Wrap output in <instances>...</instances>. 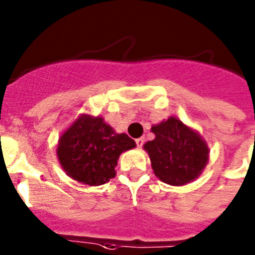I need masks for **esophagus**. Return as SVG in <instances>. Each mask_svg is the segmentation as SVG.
Returning <instances> with one entry per match:
<instances>
[{"label": "esophagus", "instance_id": "esophagus-1", "mask_svg": "<svg viewBox=\"0 0 255 255\" xmlns=\"http://www.w3.org/2000/svg\"><path fill=\"white\" fill-rule=\"evenodd\" d=\"M144 141H145V139H144V137H137V139L135 140V143H136L137 148H141V146L144 145Z\"/></svg>", "mask_w": 255, "mask_h": 255}]
</instances>
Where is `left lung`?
<instances>
[{
	"label": "left lung",
	"mask_w": 255,
	"mask_h": 255,
	"mask_svg": "<svg viewBox=\"0 0 255 255\" xmlns=\"http://www.w3.org/2000/svg\"><path fill=\"white\" fill-rule=\"evenodd\" d=\"M151 131L155 139L144 149L150 156L154 174L172 186L197 178L209 159V148L200 135L176 118L154 125Z\"/></svg>",
	"instance_id": "8db88e82"
}]
</instances>
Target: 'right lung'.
Masks as SVG:
<instances>
[{"label":"right lung","mask_w":255,"mask_h":255,"mask_svg":"<svg viewBox=\"0 0 255 255\" xmlns=\"http://www.w3.org/2000/svg\"><path fill=\"white\" fill-rule=\"evenodd\" d=\"M135 148L126 134H116L102 118L83 115L60 136L58 158L69 177L88 186H100L116 174L120 154Z\"/></svg>","instance_id":"right-lung-1"}]
</instances>
